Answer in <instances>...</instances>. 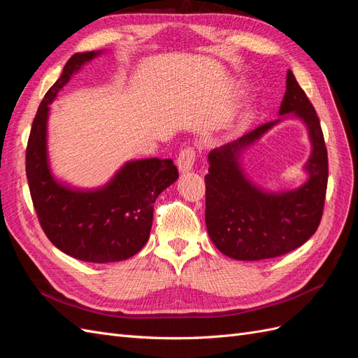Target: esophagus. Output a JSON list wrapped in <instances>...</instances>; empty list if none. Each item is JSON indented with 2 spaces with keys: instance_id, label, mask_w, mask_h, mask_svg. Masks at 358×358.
<instances>
[{
  "instance_id": "obj_1",
  "label": "esophagus",
  "mask_w": 358,
  "mask_h": 358,
  "mask_svg": "<svg viewBox=\"0 0 358 358\" xmlns=\"http://www.w3.org/2000/svg\"><path fill=\"white\" fill-rule=\"evenodd\" d=\"M194 161H196V154L191 148L183 149L178 157V169L180 173H188L192 170Z\"/></svg>"
}]
</instances>
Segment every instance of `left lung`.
Wrapping results in <instances>:
<instances>
[{"label": "left lung", "instance_id": "1", "mask_svg": "<svg viewBox=\"0 0 358 358\" xmlns=\"http://www.w3.org/2000/svg\"><path fill=\"white\" fill-rule=\"evenodd\" d=\"M276 121L258 127L231 143L210 150L206 180V227L215 246L234 259L257 262L284 255L317 231L326 199L329 162L320 119L294 74L287 73V91ZM287 117L307 127L311 154L303 170L307 180L273 192L255 184L243 167L245 150Z\"/></svg>", "mask_w": 358, "mask_h": 358}]
</instances>
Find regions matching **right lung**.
I'll return each mask as SVG.
<instances>
[{
  "mask_svg": "<svg viewBox=\"0 0 358 358\" xmlns=\"http://www.w3.org/2000/svg\"><path fill=\"white\" fill-rule=\"evenodd\" d=\"M104 50L74 53L40 103L27 148V178L32 203L49 241L62 252L88 263H115L136 255L150 234L154 203L179 178L171 159H129L106 183L73 187L55 176L48 146L50 104L74 74Z\"/></svg>",
  "mask_w": 358,
  "mask_h": 358,
  "instance_id": "add662e5",
  "label": "right lung"
}]
</instances>
